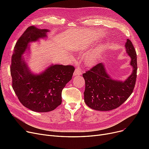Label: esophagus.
Instances as JSON below:
<instances>
[{
	"label": "esophagus",
	"mask_w": 149,
	"mask_h": 149,
	"mask_svg": "<svg viewBox=\"0 0 149 149\" xmlns=\"http://www.w3.org/2000/svg\"><path fill=\"white\" fill-rule=\"evenodd\" d=\"M82 74L81 69L80 68H77L74 72V75H80Z\"/></svg>",
	"instance_id": "1"
}]
</instances>
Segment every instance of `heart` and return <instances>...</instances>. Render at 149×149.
<instances>
[{
    "mask_svg": "<svg viewBox=\"0 0 149 149\" xmlns=\"http://www.w3.org/2000/svg\"><path fill=\"white\" fill-rule=\"evenodd\" d=\"M106 49V46L103 45H101L97 48L92 51L89 55L86 56L85 61L86 63L88 66H92L94 65L98 60L99 57Z\"/></svg>",
    "mask_w": 149,
    "mask_h": 149,
    "instance_id": "b5f03b06",
    "label": "heart"
}]
</instances>
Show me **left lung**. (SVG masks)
I'll return each mask as SVG.
<instances>
[{"label": "left lung", "instance_id": "1", "mask_svg": "<svg viewBox=\"0 0 149 149\" xmlns=\"http://www.w3.org/2000/svg\"><path fill=\"white\" fill-rule=\"evenodd\" d=\"M125 48L133 68L131 75L126 80L112 79L103 63L83 74L85 80L84 100L90 108L100 111H111L120 106L132 94L136 80L137 57L129 39H127Z\"/></svg>", "mask_w": 149, "mask_h": 149}]
</instances>
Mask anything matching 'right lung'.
Wrapping results in <instances>:
<instances>
[{"mask_svg": "<svg viewBox=\"0 0 149 149\" xmlns=\"http://www.w3.org/2000/svg\"><path fill=\"white\" fill-rule=\"evenodd\" d=\"M48 32L46 29L28 27L14 46L10 67L12 86L20 102L37 112L52 111L61 104L62 90L75 70L70 65L52 64L39 74L30 71L23 54L29 50V43L47 37Z\"/></svg>", "mask_w": 149, "mask_h": 149, "instance_id": "obj_1", "label": "right lung"}]
</instances>
